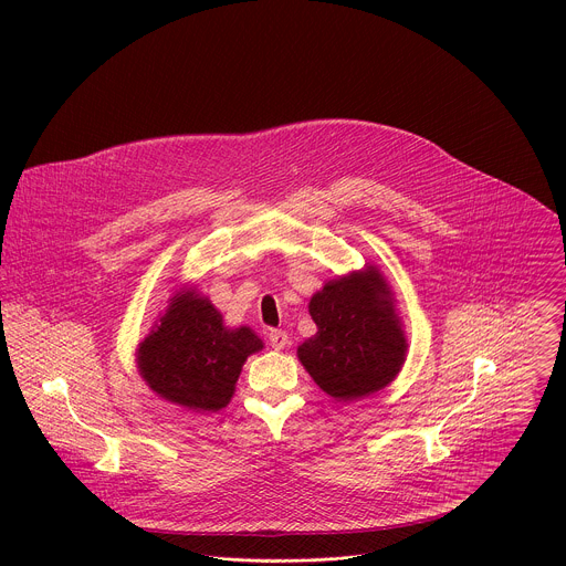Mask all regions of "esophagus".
<instances>
[{
  "instance_id": "obj_1",
  "label": "esophagus",
  "mask_w": 566,
  "mask_h": 566,
  "mask_svg": "<svg viewBox=\"0 0 566 566\" xmlns=\"http://www.w3.org/2000/svg\"><path fill=\"white\" fill-rule=\"evenodd\" d=\"M266 337H269V342H271V346H273L275 350H282V348L289 344L286 331H280V328H271V331L266 333Z\"/></svg>"
}]
</instances>
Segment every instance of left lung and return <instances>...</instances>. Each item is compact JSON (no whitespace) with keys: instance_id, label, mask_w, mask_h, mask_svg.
Returning a JSON list of instances; mask_svg holds the SVG:
<instances>
[{"instance_id":"left-lung-1","label":"left lung","mask_w":566,"mask_h":566,"mask_svg":"<svg viewBox=\"0 0 566 566\" xmlns=\"http://www.w3.org/2000/svg\"><path fill=\"white\" fill-rule=\"evenodd\" d=\"M308 311L317 335L297 348V357L326 395L353 401L395 379L408 344L377 269L328 282Z\"/></svg>"}]
</instances>
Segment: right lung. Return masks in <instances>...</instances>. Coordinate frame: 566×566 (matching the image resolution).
Listing matches in <instances>:
<instances>
[{
  "label": "right lung",
  "instance_id": "right-lung-1",
  "mask_svg": "<svg viewBox=\"0 0 566 566\" xmlns=\"http://www.w3.org/2000/svg\"><path fill=\"white\" fill-rule=\"evenodd\" d=\"M260 348L251 328L222 326L211 302L189 291L174 300L160 326L140 344L138 368L165 401L216 412L229 403L247 357Z\"/></svg>",
  "mask_w": 566,
  "mask_h": 566
}]
</instances>
